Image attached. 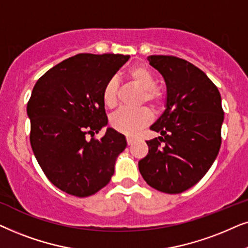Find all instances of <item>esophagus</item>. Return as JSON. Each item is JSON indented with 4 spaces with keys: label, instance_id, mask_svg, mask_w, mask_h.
<instances>
[{
    "label": "esophagus",
    "instance_id": "obj_1",
    "mask_svg": "<svg viewBox=\"0 0 248 248\" xmlns=\"http://www.w3.org/2000/svg\"><path fill=\"white\" fill-rule=\"evenodd\" d=\"M134 138H131V137H127V143H128V145H129V146H130V145H133L134 144Z\"/></svg>",
    "mask_w": 248,
    "mask_h": 248
}]
</instances>
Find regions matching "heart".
Here are the masks:
<instances>
[{"mask_svg": "<svg viewBox=\"0 0 248 248\" xmlns=\"http://www.w3.org/2000/svg\"><path fill=\"white\" fill-rule=\"evenodd\" d=\"M128 78L138 86L141 91V101L150 103L152 107H155L160 100V95L155 90L156 81H155L154 75L147 67L143 64L135 65L128 71ZM103 103L108 108H114L118 104V82L114 79L108 80L105 84L102 93ZM152 120V114L147 108H141L136 110H129L124 108L117 113L112 115L111 126L119 133L127 135V136H134L140 129L146 127Z\"/></svg>", "mask_w": 248, "mask_h": 248, "instance_id": "heart-1", "label": "heart"}]
</instances>
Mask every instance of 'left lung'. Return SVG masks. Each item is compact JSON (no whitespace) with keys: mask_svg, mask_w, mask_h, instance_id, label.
Masks as SVG:
<instances>
[{"mask_svg":"<svg viewBox=\"0 0 248 248\" xmlns=\"http://www.w3.org/2000/svg\"><path fill=\"white\" fill-rule=\"evenodd\" d=\"M147 60L166 81V110L150 127L160 136L146 141L148 154L138 168L151 187L179 194L202 179L219 153L221 95L190 62L169 55H150Z\"/></svg>","mask_w":248,"mask_h":248,"instance_id":"left-lung-1","label":"left lung"}]
</instances>
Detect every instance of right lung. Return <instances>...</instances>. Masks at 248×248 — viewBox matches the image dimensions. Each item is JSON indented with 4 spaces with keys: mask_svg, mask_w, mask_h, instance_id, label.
Listing matches in <instances>:
<instances>
[{
    "mask_svg": "<svg viewBox=\"0 0 248 248\" xmlns=\"http://www.w3.org/2000/svg\"><path fill=\"white\" fill-rule=\"evenodd\" d=\"M129 55L82 53L46 71L32 88L27 104L31 145L48 180L78 197L91 196L110 183L126 137L107 128L102 93Z\"/></svg>",
    "mask_w": 248,
    "mask_h": 248,
    "instance_id": "add662e5",
    "label": "right lung"
}]
</instances>
